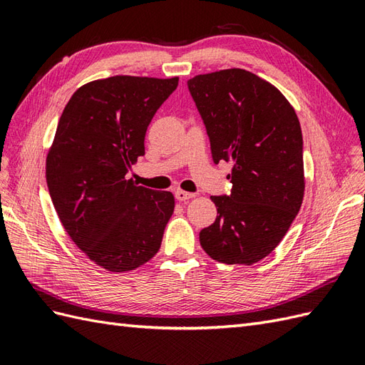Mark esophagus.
Listing matches in <instances>:
<instances>
[{
	"mask_svg": "<svg viewBox=\"0 0 365 365\" xmlns=\"http://www.w3.org/2000/svg\"><path fill=\"white\" fill-rule=\"evenodd\" d=\"M174 195H175V199L179 200V202H186V200H190V199L194 197L192 192H186V191H183V190H177V191L174 192Z\"/></svg>",
	"mask_w": 365,
	"mask_h": 365,
	"instance_id": "1",
	"label": "esophagus"
}]
</instances>
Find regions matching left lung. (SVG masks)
Masks as SVG:
<instances>
[{"label": "left lung", "mask_w": 365, "mask_h": 365, "mask_svg": "<svg viewBox=\"0 0 365 365\" xmlns=\"http://www.w3.org/2000/svg\"><path fill=\"white\" fill-rule=\"evenodd\" d=\"M214 163L232 162L230 195H211L212 225L200 231L210 257L251 265L284 239L304 197V142L294 109L268 81L244 69L190 78Z\"/></svg>", "instance_id": "8db88e82"}]
</instances>
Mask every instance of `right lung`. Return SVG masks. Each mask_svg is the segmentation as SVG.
<instances>
[{
	"label": "right lung",
	"mask_w": 365,
	"mask_h": 365,
	"mask_svg": "<svg viewBox=\"0 0 365 365\" xmlns=\"http://www.w3.org/2000/svg\"><path fill=\"white\" fill-rule=\"evenodd\" d=\"M179 78L115 76L81 86L64 108L46 160L52 203L76 245L121 273L160 248L174 195L126 179L146 129Z\"/></svg>",
	"instance_id": "1"
}]
</instances>
